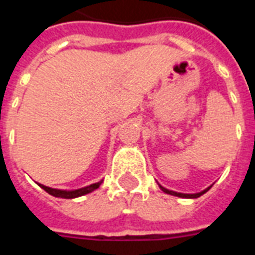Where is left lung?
I'll list each match as a JSON object with an SVG mask.
<instances>
[{
    "instance_id": "left-lung-1",
    "label": "left lung",
    "mask_w": 255,
    "mask_h": 255,
    "mask_svg": "<svg viewBox=\"0 0 255 255\" xmlns=\"http://www.w3.org/2000/svg\"><path fill=\"white\" fill-rule=\"evenodd\" d=\"M160 188L164 192H166V194H171V195H175V197H180V198H198V197H201L202 194H205V192L208 191L209 188H206L205 191L202 192H198V194H182V192H176V191H171V190H168V188H164V187H161Z\"/></svg>"
}]
</instances>
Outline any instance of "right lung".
Returning a JSON list of instances; mask_svg holds the SVG:
<instances>
[{"mask_svg":"<svg viewBox=\"0 0 255 255\" xmlns=\"http://www.w3.org/2000/svg\"><path fill=\"white\" fill-rule=\"evenodd\" d=\"M101 183L102 182H98V183H94V184H90L87 187H83V188H79V190H73V191H65V190H56V188H50V187H46V186H43V184H39L43 190L46 192H49L50 195L53 197H57V198H65V199H71V198H78V197H82L84 194H89V192L94 191L97 188L100 187Z\"/></svg>","mask_w":255,"mask_h":255,"instance_id":"right-lung-1","label":"right lung"}]
</instances>
